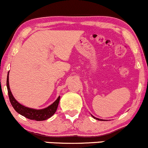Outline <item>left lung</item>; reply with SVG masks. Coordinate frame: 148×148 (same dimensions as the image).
I'll use <instances>...</instances> for the list:
<instances>
[{
	"label": "left lung",
	"mask_w": 148,
	"mask_h": 148,
	"mask_svg": "<svg viewBox=\"0 0 148 148\" xmlns=\"http://www.w3.org/2000/svg\"><path fill=\"white\" fill-rule=\"evenodd\" d=\"M93 116V118H94V119H96V120H98V121H103V120H102V119H98V118H95V117H94V116Z\"/></svg>",
	"instance_id": "left-lung-1"
}]
</instances>
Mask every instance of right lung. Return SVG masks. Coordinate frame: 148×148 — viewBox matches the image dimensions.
Instances as JSON below:
<instances>
[{
	"label": "right lung",
	"instance_id": "add662e5",
	"mask_svg": "<svg viewBox=\"0 0 148 148\" xmlns=\"http://www.w3.org/2000/svg\"><path fill=\"white\" fill-rule=\"evenodd\" d=\"M7 88H8V95L10 98V101L13 108L15 111L19 114L25 116L27 119L30 120H34L36 121H45V120L48 119L51 117L56 112L57 107H58L59 102L60 100V96L58 98L52 105L48 106L46 108L42 109H35L29 108V107H25V106L21 105L19 102L17 101L16 99L14 98L11 91L10 88V85H9V73L7 77Z\"/></svg>",
	"mask_w": 148,
	"mask_h": 148
}]
</instances>
